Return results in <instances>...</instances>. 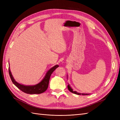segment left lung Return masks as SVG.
Here are the masks:
<instances>
[{"mask_svg":"<svg viewBox=\"0 0 120 120\" xmlns=\"http://www.w3.org/2000/svg\"><path fill=\"white\" fill-rule=\"evenodd\" d=\"M68 90H70L71 92L72 93L75 94H77V95H81V94H80V93H77V92H75V91H73V90H72V89L71 88V87L70 86V85H68ZM82 95H88V94H82Z\"/></svg>","mask_w":120,"mask_h":120,"instance_id":"8db88e82","label":"left lung"}]
</instances>
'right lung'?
<instances>
[{"label":"right lung","mask_w":120,"mask_h":120,"mask_svg":"<svg viewBox=\"0 0 120 120\" xmlns=\"http://www.w3.org/2000/svg\"><path fill=\"white\" fill-rule=\"evenodd\" d=\"M59 67V65H56V66H54L53 67L50 68V70L47 72L44 79H43L39 83H38V84L34 86H27L21 85L20 83L17 82L15 80H14V78H13V76L10 71L9 67L8 68V71L10 79H11L13 84L16 87H17L19 90H20L21 91L28 94H41L45 92L47 90V89H48L50 75H51L53 71Z\"/></svg>","instance_id":"right-lung-1"}]
</instances>
